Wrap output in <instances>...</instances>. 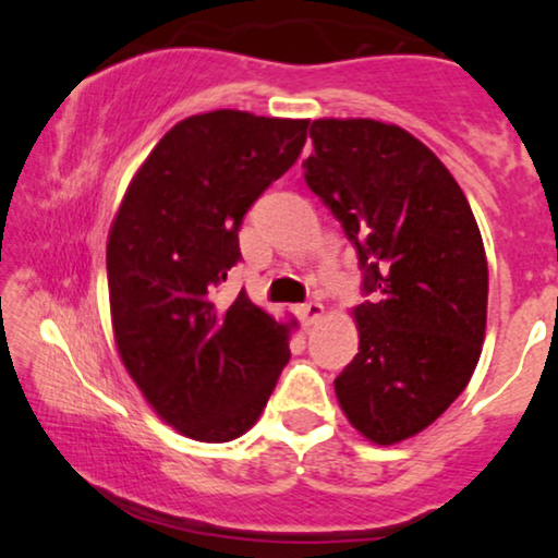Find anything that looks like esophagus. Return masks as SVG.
Returning a JSON list of instances; mask_svg holds the SVG:
<instances>
[{"label":"esophagus","mask_w":558,"mask_h":558,"mask_svg":"<svg viewBox=\"0 0 558 558\" xmlns=\"http://www.w3.org/2000/svg\"><path fill=\"white\" fill-rule=\"evenodd\" d=\"M323 312H325L323 302H317V300H310V302H304V304H300V307H296V315H300L302 325L319 323V319H323Z\"/></svg>","instance_id":"1"}]
</instances>
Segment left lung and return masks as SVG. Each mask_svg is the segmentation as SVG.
Wrapping results in <instances>:
<instances>
[{
  "mask_svg": "<svg viewBox=\"0 0 558 558\" xmlns=\"http://www.w3.org/2000/svg\"><path fill=\"white\" fill-rule=\"evenodd\" d=\"M304 182L345 231L363 271L361 345L335 378L350 424L378 445L449 409L480 361L487 258L445 165L399 126L317 119Z\"/></svg>",
  "mask_w": 558,
  "mask_h": 558,
  "instance_id": "1",
  "label": "left lung"
}]
</instances>
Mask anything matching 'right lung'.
Instances as JSON below:
<instances>
[{"label": "right lung", "mask_w": 558, "mask_h": 558, "mask_svg": "<svg viewBox=\"0 0 558 558\" xmlns=\"http://www.w3.org/2000/svg\"><path fill=\"white\" fill-rule=\"evenodd\" d=\"M310 121L220 109L167 132L126 190L106 248L113 335L159 416L197 441L251 429L289 363L287 325L239 292L251 205L296 162Z\"/></svg>", "instance_id": "right-lung-1"}]
</instances>
